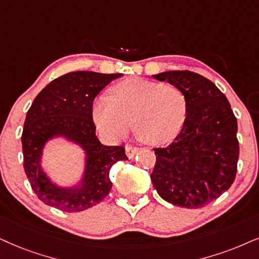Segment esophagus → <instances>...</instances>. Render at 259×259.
I'll return each mask as SVG.
<instances>
[{
    "mask_svg": "<svg viewBox=\"0 0 259 259\" xmlns=\"http://www.w3.org/2000/svg\"><path fill=\"white\" fill-rule=\"evenodd\" d=\"M125 153H126L127 158L133 159L134 156L139 153V148H137V147H134L132 145H127V146H125Z\"/></svg>",
    "mask_w": 259,
    "mask_h": 259,
    "instance_id": "1",
    "label": "esophagus"
}]
</instances>
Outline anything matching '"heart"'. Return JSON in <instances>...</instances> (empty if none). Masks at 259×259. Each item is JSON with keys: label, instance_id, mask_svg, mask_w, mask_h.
<instances>
[{"label": "heart", "instance_id": "obj_1", "mask_svg": "<svg viewBox=\"0 0 259 259\" xmlns=\"http://www.w3.org/2000/svg\"><path fill=\"white\" fill-rule=\"evenodd\" d=\"M188 100L172 83L143 78H126L111 90L110 98H100L93 107V119L107 139H119L132 129L152 146L169 143L185 123Z\"/></svg>", "mask_w": 259, "mask_h": 259}]
</instances>
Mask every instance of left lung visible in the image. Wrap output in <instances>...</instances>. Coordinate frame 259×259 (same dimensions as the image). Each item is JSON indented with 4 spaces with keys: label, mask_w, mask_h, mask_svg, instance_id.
<instances>
[{
    "label": "left lung",
    "mask_w": 259,
    "mask_h": 259,
    "mask_svg": "<svg viewBox=\"0 0 259 259\" xmlns=\"http://www.w3.org/2000/svg\"><path fill=\"white\" fill-rule=\"evenodd\" d=\"M184 92L188 113L179 135L155 148L150 179L160 197L184 208H201L224 194L237 175L238 124L227 98L202 75L173 70L153 75Z\"/></svg>",
    "instance_id": "left-lung-1"
}]
</instances>
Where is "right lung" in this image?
Returning a JSON list of instances; mask_svg holds the SVG:
<instances>
[{
	"instance_id": "add662e5",
	"label": "right lung",
	"mask_w": 259,
	"mask_h": 259,
	"mask_svg": "<svg viewBox=\"0 0 259 259\" xmlns=\"http://www.w3.org/2000/svg\"><path fill=\"white\" fill-rule=\"evenodd\" d=\"M120 76L73 71L55 78L35 97L26 114L21 142L26 176L45 204L65 212L82 211L109 195L111 167L127 158L123 147L105 146L98 140L92 107L99 92ZM55 138L74 143L85 153L80 181L70 187L52 182L41 166L45 146Z\"/></svg>"
}]
</instances>
